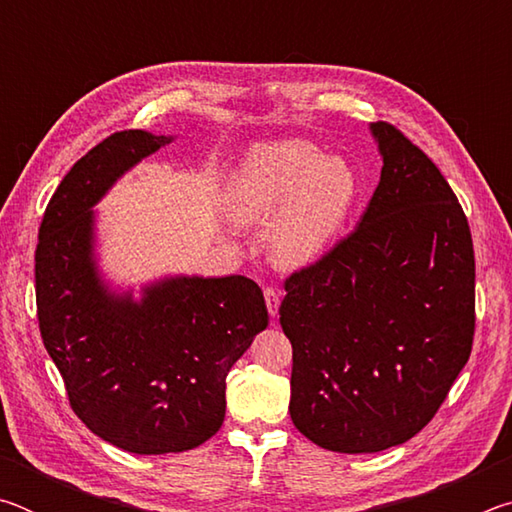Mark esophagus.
<instances>
[{
	"instance_id": "34e87169",
	"label": "esophagus",
	"mask_w": 512,
	"mask_h": 512,
	"mask_svg": "<svg viewBox=\"0 0 512 512\" xmlns=\"http://www.w3.org/2000/svg\"><path fill=\"white\" fill-rule=\"evenodd\" d=\"M264 298H266L268 314H271V316L275 318L277 311H280V291L273 289V287H266V289H264Z\"/></svg>"
}]
</instances>
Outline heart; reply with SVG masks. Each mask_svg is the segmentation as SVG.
Listing matches in <instances>:
<instances>
[{"label":"heart","mask_w":512,"mask_h":512,"mask_svg":"<svg viewBox=\"0 0 512 512\" xmlns=\"http://www.w3.org/2000/svg\"><path fill=\"white\" fill-rule=\"evenodd\" d=\"M359 198V176L305 140L255 144L225 185L230 221L268 219L266 244L280 266H307L334 244Z\"/></svg>","instance_id":"obj_1"}]
</instances>
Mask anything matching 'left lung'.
<instances>
[{
	"label": "left lung",
	"instance_id": "obj_1",
	"mask_svg": "<svg viewBox=\"0 0 512 512\" xmlns=\"http://www.w3.org/2000/svg\"><path fill=\"white\" fill-rule=\"evenodd\" d=\"M379 185L350 237L293 273L280 305L296 429L341 454L402 445L436 415L474 336V248L458 198L418 146L370 124Z\"/></svg>",
	"mask_w": 512,
	"mask_h": 512
}]
</instances>
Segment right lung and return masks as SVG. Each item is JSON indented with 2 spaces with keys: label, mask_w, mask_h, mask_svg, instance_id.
<instances>
[{
  "label": "right lung",
  "mask_w": 512,
  "mask_h": 512,
  "mask_svg": "<svg viewBox=\"0 0 512 512\" xmlns=\"http://www.w3.org/2000/svg\"><path fill=\"white\" fill-rule=\"evenodd\" d=\"M173 135L121 131L69 169L36 250L40 334L69 404L92 433L131 454L187 452L225 418V377L268 325L244 275H167L112 289L97 262V212L112 185Z\"/></svg>",
  "instance_id": "right-lung-1"
}]
</instances>
